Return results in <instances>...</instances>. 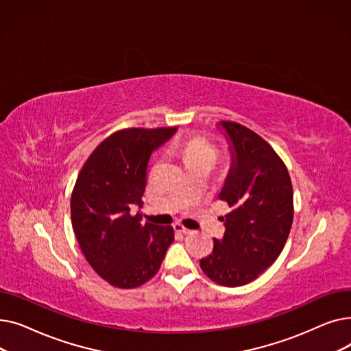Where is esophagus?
Returning <instances> with one entry per match:
<instances>
[{
    "label": "esophagus",
    "instance_id": "1",
    "mask_svg": "<svg viewBox=\"0 0 351 351\" xmlns=\"http://www.w3.org/2000/svg\"><path fill=\"white\" fill-rule=\"evenodd\" d=\"M173 229H175L176 232L183 233V234H189V233H191V230H189V229H186L185 226L180 225V223H175V225H173Z\"/></svg>",
    "mask_w": 351,
    "mask_h": 351
}]
</instances>
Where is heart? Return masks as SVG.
I'll return each instance as SVG.
<instances>
[{"instance_id": "b5f03b06", "label": "heart", "mask_w": 351, "mask_h": 351, "mask_svg": "<svg viewBox=\"0 0 351 351\" xmlns=\"http://www.w3.org/2000/svg\"><path fill=\"white\" fill-rule=\"evenodd\" d=\"M180 152L185 156L186 162L199 159V158H215L217 152L213 146H210L205 139L193 138L185 143L180 145Z\"/></svg>"}]
</instances>
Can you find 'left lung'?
Masks as SVG:
<instances>
[{"instance_id": "8db88e82", "label": "left lung", "mask_w": 351, "mask_h": 351, "mask_svg": "<svg viewBox=\"0 0 351 351\" xmlns=\"http://www.w3.org/2000/svg\"><path fill=\"white\" fill-rule=\"evenodd\" d=\"M232 154L219 199L228 202L223 237L200 261L208 278L226 287L243 286L265 271L285 247L293 222V188L283 160L249 128L219 122Z\"/></svg>"}]
</instances>
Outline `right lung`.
Here are the masks:
<instances>
[{
  "label": "right lung",
  "mask_w": 351,
  "mask_h": 351,
  "mask_svg": "<svg viewBox=\"0 0 351 351\" xmlns=\"http://www.w3.org/2000/svg\"><path fill=\"white\" fill-rule=\"evenodd\" d=\"M178 128H129L90 154L71 196L72 229L85 259L115 287L132 289L158 273L173 242L172 226L141 223L146 168Z\"/></svg>",
  "instance_id": "add662e5"
}]
</instances>
